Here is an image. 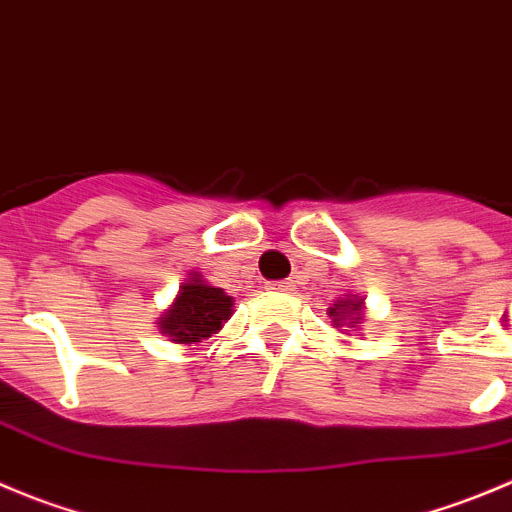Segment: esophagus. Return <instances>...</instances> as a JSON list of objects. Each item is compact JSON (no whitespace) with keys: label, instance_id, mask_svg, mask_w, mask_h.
Returning <instances> with one entry per match:
<instances>
[{"label":"esophagus","instance_id":"esophagus-1","mask_svg":"<svg viewBox=\"0 0 512 512\" xmlns=\"http://www.w3.org/2000/svg\"><path fill=\"white\" fill-rule=\"evenodd\" d=\"M269 289L271 291H284V294H291V291H294V284H291V281H271Z\"/></svg>","mask_w":512,"mask_h":512}]
</instances>
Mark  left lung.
<instances>
[{"mask_svg":"<svg viewBox=\"0 0 512 512\" xmlns=\"http://www.w3.org/2000/svg\"><path fill=\"white\" fill-rule=\"evenodd\" d=\"M364 309H367V306H364L362 296L347 294L344 299H337L332 306H329V316H332V324L337 326V329L349 326V329L357 332L364 321Z\"/></svg>","mask_w":512,"mask_h":512,"instance_id":"obj_1","label":"left lung"}]
</instances>
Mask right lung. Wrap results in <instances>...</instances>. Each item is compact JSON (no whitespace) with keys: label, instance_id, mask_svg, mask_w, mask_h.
I'll use <instances>...</instances> for the list:
<instances>
[{"label":"right lung","instance_id":"obj_1","mask_svg":"<svg viewBox=\"0 0 512 512\" xmlns=\"http://www.w3.org/2000/svg\"><path fill=\"white\" fill-rule=\"evenodd\" d=\"M233 314V299L226 291L211 286L198 271L188 274L168 309L160 314L158 329L180 347H201L223 329Z\"/></svg>","mask_w":512,"mask_h":512}]
</instances>
